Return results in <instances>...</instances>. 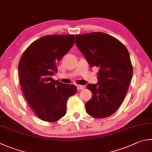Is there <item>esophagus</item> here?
Instances as JSON below:
<instances>
[{
	"label": "esophagus",
	"mask_w": 152,
	"mask_h": 152,
	"mask_svg": "<svg viewBox=\"0 0 152 152\" xmlns=\"http://www.w3.org/2000/svg\"><path fill=\"white\" fill-rule=\"evenodd\" d=\"M84 88V86H81V85H78L77 86V89L78 90H83Z\"/></svg>",
	"instance_id": "1"
}]
</instances>
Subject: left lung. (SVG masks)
Listing matches in <instances>:
<instances>
[{
	"instance_id": "1",
	"label": "left lung",
	"mask_w": 152,
	"mask_h": 152,
	"mask_svg": "<svg viewBox=\"0 0 152 152\" xmlns=\"http://www.w3.org/2000/svg\"><path fill=\"white\" fill-rule=\"evenodd\" d=\"M75 43L91 68H99L98 84L86 86L92 96L86 111L96 118L108 117L120 107L130 83L133 69L128 50L104 32L76 34Z\"/></svg>"
}]
</instances>
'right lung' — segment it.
I'll return each mask as SVG.
<instances>
[{"label": "right lung", "instance_id": "obj_1", "mask_svg": "<svg viewBox=\"0 0 152 152\" xmlns=\"http://www.w3.org/2000/svg\"><path fill=\"white\" fill-rule=\"evenodd\" d=\"M75 35L45 36L33 42L22 55L18 64L23 93L32 111L43 121L55 122L65 115L75 85L55 81L60 60L74 44Z\"/></svg>", "mask_w": 152, "mask_h": 152}]
</instances>
